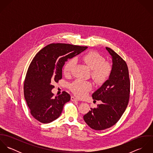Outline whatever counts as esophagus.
Here are the masks:
<instances>
[{
  "mask_svg": "<svg viewBox=\"0 0 153 153\" xmlns=\"http://www.w3.org/2000/svg\"><path fill=\"white\" fill-rule=\"evenodd\" d=\"M71 100L72 101H78V100L76 98L74 97V96H72V97H71Z\"/></svg>",
  "mask_w": 153,
  "mask_h": 153,
  "instance_id": "obj_1",
  "label": "esophagus"
}]
</instances>
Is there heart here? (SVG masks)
I'll use <instances>...</instances> for the list:
<instances>
[{"label": "heart", "instance_id": "heart-1", "mask_svg": "<svg viewBox=\"0 0 153 153\" xmlns=\"http://www.w3.org/2000/svg\"><path fill=\"white\" fill-rule=\"evenodd\" d=\"M79 59L91 69V76L97 84H102L109 79L112 71V65L109 61H105V58L100 53L91 51L81 56ZM74 64L72 59L66 63L64 67L65 75L71 74ZM69 88L75 95L82 98L91 90L92 84L88 81L76 79L71 84Z\"/></svg>", "mask_w": 153, "mask_h": 153}]
</instances>
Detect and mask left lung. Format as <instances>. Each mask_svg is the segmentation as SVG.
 Returning a JSON list of instances; mask_svg holds the SVG:
<instances>
[{"label":"left lung","mask_w":153,"mask_h":153,"mask_svg":"<svg viewBox=\"0 0 153 153\" xmlns=\"http://www.w3.org/2000/svg\"><path fill=\"white\" fill-rule=\"evenodd\" d=\"M106 49L112 59V74L92 95L94 100H100L102 104L97 108H91L84 116L85 123L95 130H103L115 124L127 108L130 99V80L127 63L112 49Z\"/></svg>","instance_id":"left-lung-1"}]
</instances>
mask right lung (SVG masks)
<instances>
[{
  "label": "right lung",
  "instance_id": "obj_1",
  "mask_svg": "<svg viewBox=\"0 0 153 153\" xmlns=\"http://www.w3.org/2000/svg\"><path fill=\"white\" fill-rule=\"evenodd\" d=\"M71 44H51L35 56L27 69L24 81L25 99L31 115L46 124L57 119L71 96L65 91L53 97V84L62 77V67L68 59L87 48Z\"/></svg>",
  "mask_w": 153,
  "mask_h": 153
}]
</instances>
